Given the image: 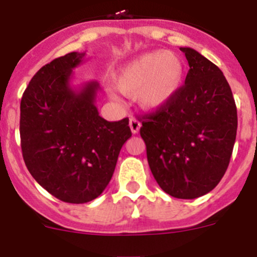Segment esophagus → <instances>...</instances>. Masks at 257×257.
Returning <instances> with one entry per match:
<instances>
[{
  "label": "esophagus",
  "mask_w": 257,
  "mask_h": 257,
  "mask_svg": "<svg viewBox=\"0 0 257 257\" xmlns=\"http://www.w3.org/2000/svg\"><path fill=\"white\" fill-rule=\"evenodd\" d=\"M129 126H131V131L133 134H137L139 132V129H141L142 126V123L138 120L137 118H134V116H132L131 119H129Z\"/></svg>",
  "instance_id": "1"
}]
</instances>
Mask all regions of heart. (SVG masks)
<instances>
[{
  "instance_id": "obj_1",
  "label": "heart",
  "mask_w": 257,
  "mask_h": 257,
  "mask_svg": "<svg viewBox=\"0 0 257 257\" xmlns=\"http://www.w3.org/2000/svg\"><path fill=\"white\" fill-rule=\"evenodd\" d=\"M184 74V62L178 54L156 50L124 64L113 74V83L125 95H137L142 108L154 111L166 108L178 95Z\"/></svg>"
}]
</instances>
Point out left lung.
Returning a JSON list of instances; mask_svg holds the SVG:
<instances>
[{
    "mask_svg": "<svg viewBox=\"0 0 257 257\" xmlns=\"http://www.w3.org/2000/svg\"><path fill=\"white\" fill-rule=\"evenodd\" d=\"M189 70L178 95L143 116L141 137L153 177L169 196L193 200L212 191L230 163L237 109L217 66L191 47H181Z\"/></svg>",
    "mask_w": 257,
    "mask_h": 257,
    "instance_id": "1",
    "label": "left lung"
}]
</instances>
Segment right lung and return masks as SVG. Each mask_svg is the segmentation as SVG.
<instances>
[{"mask_svg": "<svg viewBox=\"0 0 257 257\" xmlns=\"http://www.w3.org/2000/svg\"><path fill=\"white\" fill-rule=\"evenodd\" d=\"M85 52H70L42 66L20 105L25 164L49 193L68 203L95 200L113 177L129 119L108 121L95 106L99 84L71 88L73 69Z\"/></svg>", "mask_w": 257, "mask_h": 257, "instance_id": "add662e5", "label": "right lung"}]
</instances>
